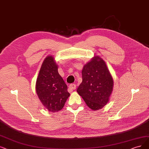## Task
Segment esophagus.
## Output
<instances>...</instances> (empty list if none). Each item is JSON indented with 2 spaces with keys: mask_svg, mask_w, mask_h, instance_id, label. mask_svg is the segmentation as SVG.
Segmentation results:
<instances>
[{
  "mask_svg": "<svg viewBox=\"0 0 149 149\" xmlns=\"http://www.w3.org/2000/svg\"><path fill=\"white\" fill-rule=\"evenodd\" d=\"M76 88V86L74 84H71L69 86V90H70L71 91H73L75 90Z\"/></svg>",
  "mask_w": 149,
  "mask_h": 149,
  "instance_id": "obj_1",
  "label": "esophagus"
}]
</instances>
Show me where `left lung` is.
Here are the masks:
<instances>
[{
  "mask_svg": "<svg viewBox=\"0 0 149 149\" xmlns=\"http://www.w3.org/2000/svg\"><path fill=\"white\" fill-rule=\"evenodd\" d=\"M82 82L77 92L91 109H102L109 102L113 88V79L104 61L94 57L82 70Z\"/></svg>",
  "mask_w": 149,
  "mask_h": 149,
  "instance_id": "left-lung-1",
  "label": "left lung"
}]
</instances>
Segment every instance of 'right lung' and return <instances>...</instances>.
<instances>
[{
    "label": "right lung",
    "instance_id": "obj_1",
    "mask_svg": "<svg viewBox=\"0 0 149 149\" xmlns=\"http://www.w3.org/2000/svg\"><path fill=\"white\" fill-rule=\"evenodd\" d=\"M68 87L58 73L52 56H47L41 65L36 82V92L43 106L49 111L61 110L70 96Z\"/></svg>",
    "mask_w": 149,
    "mask_h": 149
}]
</instances>
